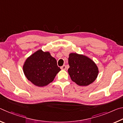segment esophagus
<instances>
[{
    "label": "esophagus",
    "instance_id": "esophagus-1",
    "mask_svg": "<svg viewBox=\"0 0 123 123\" xmlns=\"http://www.w3.org/2000/svg\"><path fill=\"white\" fill-rule=\"evenodd\" d=\"M61 69L62 70H66V65H63V66H62L61 67Z\"/></svg>",
    "mask_w": 123,
    "mask_h": 123
}]
</instances>
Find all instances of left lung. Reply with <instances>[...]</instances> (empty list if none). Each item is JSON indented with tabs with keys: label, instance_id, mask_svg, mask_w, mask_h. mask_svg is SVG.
<instances>
[{
	"label": "left lung",
	"instance_id": "8db88e82",
	"mask_svg": "<svg viewBox=\"0 0 123 123\" xmlns=\"http://www.w3.org/2000/svg\"><path fill=\"white\" fill-rule=\"evenodd\" d=\"M68 63V74L73 81L79 86H88L94 82L98 75L99 69L97 64L83 54H69Z\"/></svg>",
	"mask_w": 123,
	"mask_h": 123
}]
</instances>
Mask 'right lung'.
I'll list each match as a JSON object with an SVG mask.
<instances>
[{"mask_svg":"<svg viewBox=\"0 0 123 123\" xmlns=\"http://www.w3.org/2000/svg\"><path fill=\"white\" fill-rule=\"evenodd\" d=\"M23 70L27 79L32 84L44 87L53 81L61 69L57 65L56 60L49 51L39 49L25 60Z\"/></svg>","mask_w":123,"mask_h":123,"instance_id":"obj_1","label":"right lung"}]
</instances>
